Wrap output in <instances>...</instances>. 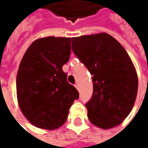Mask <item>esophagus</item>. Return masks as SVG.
Segmentation results:
<instances>
[{
  "label": "esophagus",
  "instance_id": "obj_1",
  "mask_svg": "<svg viewBox=\"0 0 148 148\" xmlns=\"http://www.w3.org/2000/svg\"><path fill=\"white\" fill-rule=\"evenodd\" d=\"M75 87L76 88V89H77V90H80V86H79V84H78V83H76V84L75 85Z\"/></svg>",
  "mask_w": 148,
  "mask_h": 148
}]
</instances>
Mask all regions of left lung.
Listing matches in <instances>:
<instances>
[{
	"mask_svg": "<svg viewBox=\"0 0 148 148\" xmlns=\"http://www.w3.org/2000/svg\"><path fill=\"white\" fill-rule=\"evenodd\" d=\"M72 50L93 75V95L86 103L89 121L102 129L120 125L138 92V76L126 51L107 33L73 38Z\"/></svg>",
	"mask_w": 148,
	"mask_h": 148,
	"instance_id": "8db88e82",
	"label": "left lung"
}]
</instances>
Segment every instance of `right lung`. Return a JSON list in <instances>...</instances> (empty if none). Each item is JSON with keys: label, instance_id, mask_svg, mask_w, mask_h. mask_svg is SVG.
Listing matches in <instances>:
<instances>
[{"label": "right lung", "instance_id": "obj_1", "mask_svg": "<svg viewBox=\"0 0 148 148\" xmlns=\"http://www.w3.org/2000/svg\"><path fill=\"white\" fill-rule=\"evenodd\" d=\"M71 38L46 37L31 44L21 60L16 94L24 117L36 127L54 130L66 120L79 92L62 70L70 58Z\"/></svg>", "mask_w": 148, "mask_h": 148}]
</instances>
